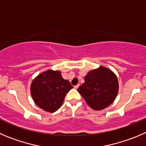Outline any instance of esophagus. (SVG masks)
<instances>
[{"label": "esophagus", "mask_w": 146, "mask_h": 146, "mask_svg": "<svg viewBox=\"0 0 146 146\" xmlns=\"http://www.w3.org/2000/svg\"><path fill=\"white\" fill-rule=\"evenodd\" d=\"M78 87H79V84H77V85H76V86H75L74 88H76V89H77V88H78Z\"/></svg>", "instance_id": "1"}]
</instances>
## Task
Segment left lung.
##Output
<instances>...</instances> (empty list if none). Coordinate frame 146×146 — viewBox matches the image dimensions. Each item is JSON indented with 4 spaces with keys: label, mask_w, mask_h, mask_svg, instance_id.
Returning a JSON list of instances; mask_svg holds the SVG:
<instances>
[{
    "label": "left lung",
    "mask_w": 146,
    "mask_h": 146,
    "mask_svg": "<svg viewBox=\"0 0 146 146\" xmlns=\"http://www.w3.org/2000/svg\"><path fill=\"white\" fill-rule=\"evenodd\" d=\"M85 82L78 88L90 107L94 110L107 108L116 99L119 91L117 77L104 66L90 70L84 78Z\"/></svg>",
    "instance_id": "1"
}]
</instances>
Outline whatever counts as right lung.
Wrapping results in <instances>:
<instances>
[{"instance_id": "obj_1", "label": "right lung", "mask_w": 146, "mask_h": 146, "mask_svg": "<svg viewBox=\"0 0 146 146\" xmlns=\"http://www.w3.org/2000/svg\"><path fill=\"white\" fill-rule=\"evenodd\" d=\"M71 88L70 83L62 78L60 70L50 69L34 78L30 92L34 102L39 108L54 112L61 107L65 95Z\"/></svg>"}]
</instances>
